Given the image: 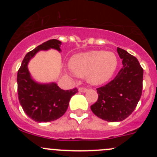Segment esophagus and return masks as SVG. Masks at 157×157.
I'll return each mask as SVG.
<instances>
[{
    "instance_id": "1",
    "label": "esophagus",
    "mask_w": 157,
    "mask_h": 157,
    "mask_svg": "<svg viewBox=\"0 0 157 157\" xmlns=\"http://www.w3.org/2000/svg\"><path fill=\"white\" fill-rule=\"evenodd\" d=\"M78 91L81 93H85L87 91V89L85 88V87H79L78 88Z\"/></svg>"
}]
</instances>
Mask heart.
<instances>
[{
    "instance_id": "obj_1",
    "label": "heart",
    "mask_w": 157,
    "mask_h": 157,
    "mask_svg": "<svg viewBox=\"0 0 157 157\" xmlns=\"http://www.w3.org/2000/svg\"><path fill=\"white\" fill-rule=\"evenodd\" d=\"M118 65V59L112 52L93 50L74 55L70 59L69 67L78 77H86L92 85H101L110 80Z\"/></svg>"
}]
</instances>
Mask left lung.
I'll list each match as a JSON object with an SVG mask.
<instances>
[{
  "label": "left lung",
  "mask_w": 157,
  "mask_h": 157,
  "mask_svg": "<svg viewBox=\"0 0 157 157\" xmlns=\"http://www.w3.org/2000/svg\"><path fill=\"white\" fill-rule=\"evenodd\" d=\"M123 67L114 79L97 89L98 100L90 106L94 115L108 122H120L135 109L142 92L143 69L138 59L117 48Z\"/></svg>",
  "instance_id": "obj_1"
}]
</instances>
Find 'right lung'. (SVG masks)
<instances>
[{
  "label": "right lung",
  "mask_w": 157,
  "mask_h": 157,
  "mask_svg": "<svg viewBox=\"0 0 157 157\" xmlns=\"http://www.w3.org/2000/svg\"><path fill=\"white\" fill-rule=\"evenodd\" d=\"M61 41L48 40L36 47L25 56L17 74L18 97L23 111L30 119L37 123L51 122L61 117L68 108L72 96L77 89L63 90L55 82L39 83L32 78L28 63L41 50L53 48L60 52Z\"/></svg>",
  "instance_id": "1"
}]
</instances>
